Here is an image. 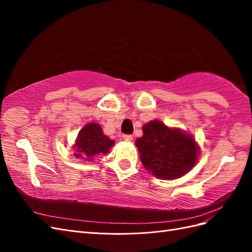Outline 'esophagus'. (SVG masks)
I'll return each mask as SVG.
<instances>
[{"label": "esophagus", "mask_w": 252, "mask_h": 252, "mask_svg": "<svg viewBox=\"0 0 252 252\" xmlns=\"http://www.w3.org/2000/svg\"><path fill=\"white\" fill-rule=\"evenodd\" d=\"M123 139L127 142H131L133 140V136L131 134H124L123 135Z\"/></svg>", "instance_id": "esophagus-1"}]
</instances>
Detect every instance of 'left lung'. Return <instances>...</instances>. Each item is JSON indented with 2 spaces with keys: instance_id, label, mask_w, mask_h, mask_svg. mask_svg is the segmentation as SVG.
<instances>
[{
  "instance_id": "obj_1",
  "label": "left lung",
  "mask_w": 252,
  "mask_h": 252,
  "mask_svg": "<svg viewBox=\"0 0 252 252\" xmlns=\"http://www.w3.org/2000/svg\"><path fill=\"white\" fill-rule=\"evenodd\" d=\"M135 146L145 168L164 180L178 179L187 173L199 155L191 136L157 120L143 126V136L135 141Z\"/></svg>"
}]
</instances>
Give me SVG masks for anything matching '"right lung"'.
I'll return each mask as SVG.
<instances>
[{
  "label": "right lung",
  "instance_id": "add662e5",
  "mask_svg": "<svg viewBox=\"0 0 252 252\" xmlns=\"http://www.w3.org/2000/svg\"><path fill=\"white\" fill-rule=\"evenodd\" d=\"M114 144L112 140L103 133L101 126L96 123H90L82 128L74 144L75 158H93L98 154H107L109 148Z\"/></svg>",
  "mask_w": 252,
  "mask_h": 252
}]
</instances>
